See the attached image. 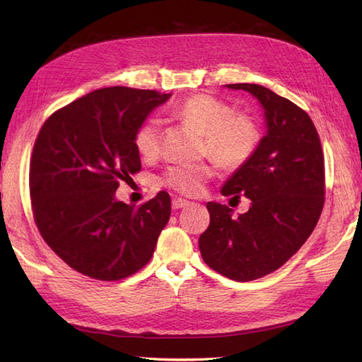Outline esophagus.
Listing matches in <instances>:
<instances>
[{
  "mask_svg": "<svg viewBox=\"0 0 362 362\" xmlns=\"http://www.w3.org/2000/svg\"><path fill=\"white\" fill-rule=\"evenodd\" d=\"M189 205H190V201H185V199H181V198H175L172 201V208H173V210H180V208L189 206Z\"/></svg>",
  "mask_w": 362,
  "mask_h": 362,
  "instance_id": "obj_1",
  "label": "esophagus"
}]
</instances>
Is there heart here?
Masks as SVG:
<instances>
[{
	"instance_id": "obj_1",
	"label": "heart",
	"mask_w": 362,
	"mask_h": 362,
	"mask_svg": "<svg viewBox=\"0 0 362 362\" xmlns=\"http://www.w3.org/2000/svg\"><path fill=\"white\" fill-rule=\"evenodd\" d=\"M173 115L198 128L204 134V154L226 170H237L250 161L258 149L261 133L255 119L210 95H194L173 108ZM163 127L158 117H148L134 136V146L144 158H154L161 149ZM213 175L205 163L177 164L163 173L166 187L193 196Z\"/></svg>"
}]
</instances>
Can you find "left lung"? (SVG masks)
<instances>
[{
  "mask_svg": "<svg viewBox=\"0 0 362 362\" xmlns=\"http://www.w3.org/2000/svg\"><path fill=\"white\" fill-rule=\"evenodd\" d=\"M228 89L255 96L264 110L266 136L243 168L222 187L245 194L249 210L208 202L210 225L199 237L204 261L221 275L247 282L287 262L311 235L325 204V158L311 117L264 86L238 83Z\"/></svg>",
  "mask_w": 362,
  "mask_h": 362,
  "instance_id": "8db88e82",
  "label": "left lung"
}]
</instances>
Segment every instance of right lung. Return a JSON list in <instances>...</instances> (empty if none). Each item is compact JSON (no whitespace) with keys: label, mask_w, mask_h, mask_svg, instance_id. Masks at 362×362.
<instances>
[{"label":"right lung","mask_w":362,"mask_h":362,"mask_svg":"<svg viewBox=\"0 0 362 362\" xmlns=\"http://www.w3.org/2000/svg\"><path fill=\"white\" fill-rule=\"evenodd\" d=\"M170 93L105 87L54 112L30 160L31 208L47 245L74 270L100 281L134 275L151 259L170 217L158 192L139 208L116 199L140 170L134 136Z\"/></svg>","instance_id":"add662e5"}]
</instances>
